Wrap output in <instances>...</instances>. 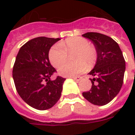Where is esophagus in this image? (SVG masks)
<instances>
[{
    "mask_svg": "<svg viewBox=\"0 0 135 135\" xmlns=\"http://www.w3.org/2000/svg\"><path fill=\"white\" fill-rule=\"evenodd\" d=\"M72 78L76 81H79L82 79V77L81 76H75V77H72Z\"/></svg>",
    "mask_w": 135,
    "mask_h": 135,
    "instance_id": "obj_1",
    "label": "esophagus"
}]
</instances>
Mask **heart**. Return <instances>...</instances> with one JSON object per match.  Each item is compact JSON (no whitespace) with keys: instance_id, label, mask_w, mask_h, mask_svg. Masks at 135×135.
<instances>
[{"instance_id":"obj_1","label":"heart","mask_w":135,"mask_h":135,"mask_svg":"<svg viewBox=\"0 0 135 135\" xmlns=\"http://www.w3.org/2000/svg\"><path fill=\"white\" fill-rule=\"evenodd\" d=\"M73 53L72 59L76 63L61 66L58 69V74L60 76L66 77L76 76L85 71V65L88 68L92 67L96 62V50L90 45L87 39L81 37L66 39L61 43V46L54 45L49 52V59L55 67L58 68L66 61L67 54Z\"/></svg>"}]
</instances>
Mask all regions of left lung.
Here are the masks:
<instances>
[{
    "mask_svg": "<svg viewBox=\"0 0 135 135\" xmlns=\"http://www.w3.org/2000/svg\"><path fill=\"white\" fill-rule=\"evenodd\" d=\"M94 44L97 61L89 75L92 88L83 92V96L92 104L104 106L118 93L123 83L126 61L119 45L111 37L99 33L88 32L82 35Z\"/></svg>",
    "mask_w": 135,
    "mask_h": 135,
    "instance_id": "1",
    "label": "left lung"
}]
</instances>
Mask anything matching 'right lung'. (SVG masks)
<instances>
[{
  "label": "right lung",
  "mask_w": 135,
  "mask_h": 135,
  "mask_svg": "<svg viewBox=\"0 0 135 135\" xmlns=\"http://www.w3.org/2000/svg\"><path fill=\"white\" fill-rule=\"evenodd\" d=\"M60 38L38 37L19 50L12 70L16 90L21 98L38 110L52 108L60 98L66 78L50 77L56 70L49 60L51 47Z\"/></svg>",
  "instance_id": "1"
}]
</instances>
